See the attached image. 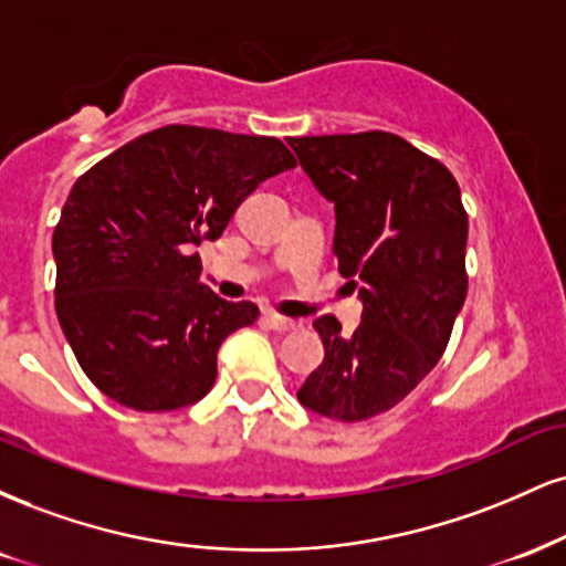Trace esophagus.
Returning <instances> with one entry per match:
<instances>
[{"label": "esophagus", "instance_id": "34e87169", "mask_svg": "<svg viewBox=\"0 0 566 566\" xmlns=\"http://www.w3.org/2000/svg\"><path fill=\"white\" fill-rule=\"evenodd\" d=\"M265 322L274 332H295L301 329V322H295V318H287V316H279V313H265Z\"/></svg>", "mask_w": 566, "mask_h": 566}]
</instances>
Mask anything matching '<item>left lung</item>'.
<instances>
[{
    "instance_id": "obj_1",
    "label": "left lung",
    "mask_w": 566,
    "mask_h": 566,
    "mask_svg": "<svg viewBox=\"0 0 566 566\" xmlns=\"http://www.w3.org/2000/svg\"><path fill=\"white\" fill-rule=\"evenodd\" d=\"M335 206V255L364 303L350 337L318 316L324 360L297 400L337 421L390 411L446 350L467 301L469 218L440 160L387 132L287 139Z\"/></svg>"
}]
</instances>
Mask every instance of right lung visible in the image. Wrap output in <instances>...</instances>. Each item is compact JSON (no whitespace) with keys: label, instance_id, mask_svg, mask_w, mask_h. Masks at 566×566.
<instances>
[{"label":"right lung","instance_id":"obj_1","mask_svg":"<svg viewBox=\"0 0 566 566\" xmlns=\"http://www.w3.org/2000/svg\"><path fill=\"white\" fill-rule=\"evenodd\" d=\"M295 168L274 136L163 126L73 184L52 234L54 308L81 369L115 403L176 411L206 398L218 348L258 318L200 284L216 240L258 184Z\"/></svg>","mask_w":566,"mask_h":566}]
</instances>
